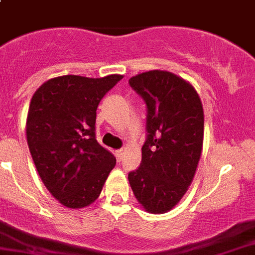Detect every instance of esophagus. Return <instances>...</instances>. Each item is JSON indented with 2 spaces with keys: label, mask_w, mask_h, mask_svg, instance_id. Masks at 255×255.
Here are the masks:
<instances>
[{
  "label": "esophagus",
  "mask_w": 255,
  "mask_h": 255,
  "mask_svg": "<svg viewBox=\"0 0 255 255\" xmlns=\"http://www.w3.org/2000/svg\"><path fill=\"white\" fill-rule=\"evenodd\" d=\"M115 155H116V159L121 160V158H123V155H124V150H123V149H120V150H116L115 151Z\"/></svg>",
  "instance_id": "esophagus-1"
}]
</instances>
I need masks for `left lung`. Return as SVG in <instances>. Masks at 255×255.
Wrapping results in <instances>:
<instances>
[{
  "mask_svg": "<svg viewBox=\"0 0 255 255\" xmlns=\"http://www.w3.org/2000/svg\"><path fill=\"white\" fill-rule=\"evenodd\" d=\"M148 107L140 167L129 173L135 198L146 212L170 211L193 181L204 144V107L190 82L167 71L129 79Z\"/></svg>",
  "mask_w": 255,
  "mask_h": 255,
  "instance_id": "obj_1",
  "label": "left lung"
}]
</instances>
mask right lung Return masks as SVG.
Returning <instances> with one entry per match:
<instances>
[{
  "label": "right lung",
  "instance_id": "1",
  "mask_svg": "<svg viewBox=\"0 0 255 255\" xmlns=\"http://www.w3.org/2000/svg\"><path fill=\"white\" fill-rule=\"evenodd\" d=\"M124 76L54 77L35 91L26 118V139L46 190L72 210L93 204L116 164L95 136L96 110Z\"/></svg>",
  "mask_w": 255,
  "mask_h": 255
}]
</instances>
